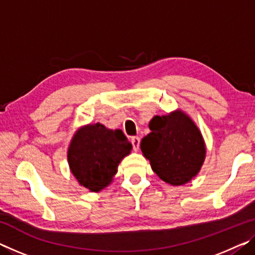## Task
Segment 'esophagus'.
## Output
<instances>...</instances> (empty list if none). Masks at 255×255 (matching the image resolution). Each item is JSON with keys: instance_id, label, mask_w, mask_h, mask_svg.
I'll list each match as a JSON object with an SVG mask.
<instances>
[{"instance_id": "34e87169", "label": "esophagus", "mask_w": 255, "mask_h": 255, "mask_svg": "<svg viewBox=\"0 0 255 255\" xmlns=\"http://www.w3.org/2000/svg\"><path fill=\"white\" fill-rule=\"evenodd\" d=\"M130 140H131V144H132V149L135 150V152H137L138 148H139V144H140L139 137L133 136V137H131Z\"/></svg>"}]
</instances>
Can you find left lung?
Masks as SVG:
<instances>
[{"label":"left lung","mask_w":255,"mask_h":255,"mask_svg":"<svg viewBox=\"0 0 255 255\" xmlns=\"http://www.w3.org/2000/svg\"><path fill=\"white\" fill-rule=\"evenodd\" d=\"M140 148L159 178L172 185L189 182L200 171L206 156L204 139L191 119L182 111L156 116Z\"/></svg>","instance_id":"1"}]
</instances>
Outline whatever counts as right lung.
Listing matches in <instances>:
<instances>
[{
	"label": "right lung",
	"mask_w": 255,
	"mask_h": 255,
	"mask_svg": "<svg viewBox=\"0 0 255 255\" xmlns=\"http://www.w3.org/2000/svg\"><path fill=\"white\" fill-rule=\"evenodd\" d=\"M130 149L131 144L120 129L112 130L99 123L89 125L73 137L68 164L81 185L100 191L111 182L120 161Z\"/></svg>",
	"instance_id": "obj_1"
}]
</instances>
